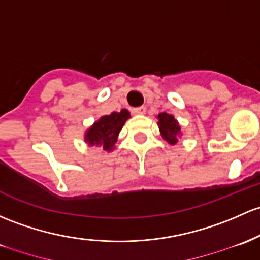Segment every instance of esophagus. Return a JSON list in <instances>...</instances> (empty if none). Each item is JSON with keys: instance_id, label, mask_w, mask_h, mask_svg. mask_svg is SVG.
Masks as SVG:
<instances>
[{"instance_id": "obj_1", "label": "esophagus", "mask_w": 260, "mask_h": 260, "mask_svg": "<svg viewBox=\"0 0 260 260\" xmlns=\"http://www.w3.org/2000/svg\"><path fill=\"white\" fill-rule=\"evenodd\" d=\"M146 113V107L142 106V107H137V108H132V114L135 116H139V114H144Z\"/></svg>"}]
</instances>
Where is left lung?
I'll use <instances>...</instances> for the list:
<instances>
[{"mask_svg": "<svg viewBox=\"0 0 260 260\" xmlns=\"http://www.w3.org/2000/svg\"><path fill=\"white\" fill-rule=\"evenodd\" d=\"M158 127L163 139H166L169 144H177L180 136V125L172 114L159 113L157 117Z\"/></svg>", "mask_w": 260, "mask_h": 260, "instance_id": "obj_1", "label": "left lung"}]
</instances>
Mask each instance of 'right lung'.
<instances>
[{"instance_id":"add662e5","label":"right lung","mask_w":260,"mask_h":260,"mask_svg":"<svg viewBox=\"0 0 260 260\" xmlns=\"http://www.w3.org/2000/svg\"><path fill=\"white\" fill-rule=\"evenodd\" d=\"M131 114L127 109L101 117L97 122L93 123L92 127L87 129L84 141L89 146L102 147L103 151H113L119 132Z\"/></svg>"}]
</instances>
